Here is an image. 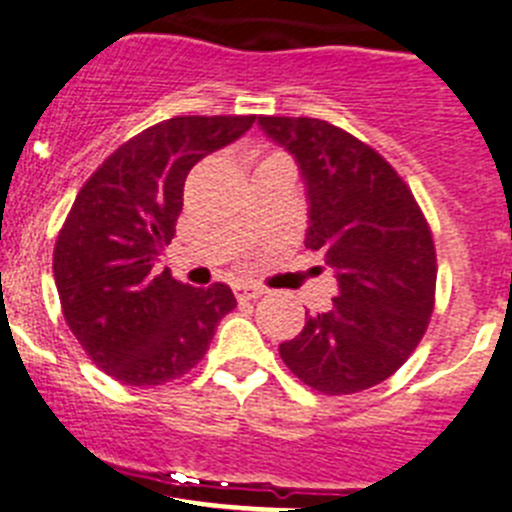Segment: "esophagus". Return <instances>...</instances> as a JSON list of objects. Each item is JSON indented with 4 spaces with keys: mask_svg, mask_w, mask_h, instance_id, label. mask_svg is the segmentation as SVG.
<instances>
[{
    "mask_svg": "<svg viewBox=\"0 0 512 512\" xmlns=\"http://www.w3.org/2000/svg\"><path fill=\"white\" fill-rule=\"evenodd\" d=\"M262 293H265V288H260V285L255 283H239L237 288H234V296H237L239 301H255Z\"/></svg>",
    "mask_w": 512,
    "mask_h": 512,
    "instance_id": "1",
    "label": "esophagus"
}]
</instances>
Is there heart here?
<instances>
[{
	"mask_svg": "<svg viewBox=\"0 0 512 512\" xmlns=\"http://www.w3.org/2000/svg\"><path fill=\"white\" fill-rule=\"evenodd\" d=\"M273 158H278V155H273ZM267 160H270V158H267Z\"/></svg>",
	"mask_w": 512,
	"mask_h": 512,
	"instance_id": "b5f03b06",
	"label": "heart"
}]
</instances>
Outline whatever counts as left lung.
Wrapping results in <instances>:
<instances>
[{
	"instance_id": "obj_1",
	"label": "left lung",
	"mask_w": 512,
	"mask_h": 512,
	"mask_svg": "<svg viewBox=\"0 0 512 512\" xmlns=\"http://www.w3.org/2000/svg\"><path fill=\"white\" fill-rule=\"evenodd\" d=\"M296 158L308 201L306 247L321 250L339 296L280 344L288 370L324 395L388 380L421 342L436 290L431 229L411 188L370 145L324 119L257 117Z\"/></svg>"
}]
</instances>
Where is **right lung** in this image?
<instances>
[{
  "label": "right lung",
  "instance_id": "add662e5",
  "mask_svg": "<svg viewBox=\"0 0 512 512\" xmlns=\"http://www.w3.org/2000/svg\"><path fill=\"white\" fill-rule=\"evenodd\" d=\"M255 117H173L117 147L78 191L53 252L63 316L96 367L150 388L204 359L232 288L178 283L155 262L176 237L188 170Z\"/></svg>",
  "mask_w": 512,
  "mask_h": 512
}]
</instances>
